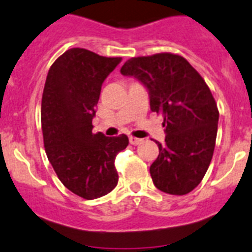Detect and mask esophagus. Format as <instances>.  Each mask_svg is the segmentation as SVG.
<instances>
[{
	"mask_svg": "<svg viewBox=\"0 0 252 252\" xmlns=\"http://www.w3.org/2000/svg\"><path fill=\"white\" fill-rule=\"evenodd\" d=\"M142 141H143V139L135 138V137H129V142H130V144H133V146H138V144L142 143Z\"/></svg>",
	"mask_w": 252,
	"mask_h": 252,
	"instance_id": "esophagus-1",
	"label": "esophagus"
}]
</instances>
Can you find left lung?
Wrapping results in <instances>:
<instances>
[{"mask_svg":"<svg viewBox=\"0 0 252 252\" xmlns=\"http://www.w3.org/2000/svg\"><path fill=\"white\" fill-rule=\"evenodd\" d=\"M148 90L151 110L162 114L165 143L150 172L155 187L185 195L198 187L213 157L217 104L203 77L184 57L158 53L134 57L120 69Z\"/></svg>","mask_w":252,"mask_h":252,"instance_id":"8db88e82","label":"left lung"}]
</instances>
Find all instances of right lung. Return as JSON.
<instances>
[{
  "instance_id": "right-lung-1",
  "label": "right lung",
  "mask_w": 252,
  "mask_h": 252,
  "mask_svg": "<svg viewBox=\"0 0 252 252\" xmlns=\"http://www.w3.org/2000/svg\"><path fill=\"white\" fill-rule=\"evenodd\" d=\"M120 61L72 48L57 58L45 80L41 129L48 159L63 185L87 200L117 187L115 157L129 143L126 134L93 133L102 82Z\"/></svg>"
}]
</instances>
